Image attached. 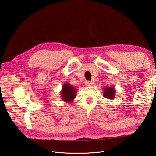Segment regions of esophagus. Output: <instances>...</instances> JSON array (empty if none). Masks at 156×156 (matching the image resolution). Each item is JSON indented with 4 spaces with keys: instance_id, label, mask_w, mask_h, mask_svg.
<instances>
[{
    "instance_id": "obj_1",
    "label": "esophagus",
    "mask_w": 156,
    "mask_h": 156,
    "mask_svg": "<svg viewBox=\"0 0 156 156\" xmlns=\"http://www.w3.org/2000/svg\"><path fill=\"white\" fill-rule=\"evenodd\" d=\"M92 84H93V83L91 82H90V81H86L85 82V85L86 86H92Z\"/></svg>"
}]
</instances>
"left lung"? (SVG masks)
<instances>
[{
    "mask_svg": "<svg viewBox=\"0 0 156 156\" xmlns=\"http://www.w3.org/2000/svg\"><path fill=\"white\" fill-rule=\"evenodd\" d=\"M115 90L114 87H106L104 88V97L107 99L113 100L115 98Z\"/></svg>",
    "mask_w": 156,
    "mask_h": 156,
    "instance_id": "1",
    "label": "left lung"
}]
</instances>
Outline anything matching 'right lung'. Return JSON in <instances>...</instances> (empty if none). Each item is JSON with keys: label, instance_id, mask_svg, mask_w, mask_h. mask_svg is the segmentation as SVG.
Wrapping results in <instances>:
<instances>
[{"label": "right lung", "instance_id": "add662e5", "mask_svg": "<svg viewBox=\"0 0 156 156\" xmlns=\"http://www.w3.org/2000/svg\"><path fill=\"white\" fill-rule=\"evenodd\" d=\"M77 90L69 83H65L62 86V89L60 91L61 98L65 102L72 103L76 95Z\"/></svg>", "mask_w": 156, "mask_h": 156}]
</instances>
